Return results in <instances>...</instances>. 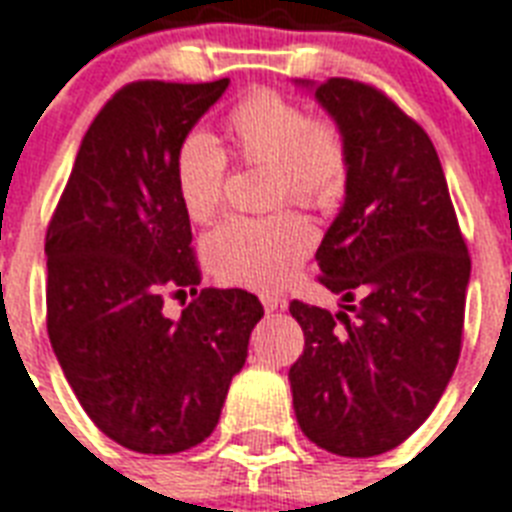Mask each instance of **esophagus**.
<instances>
[{"mask_svg": "<svg viewBox=\"0 0 512 512\" xmlns=\"http://www.w3.org/2000/svg\"><path fill=\"white\" fill-rule=\"evenodd\" d=\"M260 303H263L265 311L273 313L279 311V308H284L287 300H284V295H279V292H263V295H260Z\"/></svg>", "mask_w": 512, "mask_h": 512, "instance_id": "obj_1", "label": "esophagus"}]
</instances>
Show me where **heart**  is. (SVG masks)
I'll return each instance as SVG.
<instances>
[{"instance_id":"heart-1","label":"heart","mask_w":512,"mask_h":512,"mask_svg":"<svg viewBox=\"0 0 512 512\" xmlns=\"http://www.w3.org/2000/svg\"><path fill=\"white\" fill-rule=\"evenodd\" d=\"M233 156L268 167V201L329 207L348 183V143L332 119L308 116L297 100L257 90L225 119ZM228 159L207 132H188L175 151V188L185 215L209 223L223 204ZM313 228L295 212L231 217L204 239L209 271L225 284L271 289L292 279L313 249Z\"/></svg>"}]
</instances>
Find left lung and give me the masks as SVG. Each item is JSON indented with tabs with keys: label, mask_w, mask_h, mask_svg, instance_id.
Here are the masks:
<instances>
[{
	"label": "left lung",
	"mask_w": 512,
	"mask_h": 512,
	"mask_svg": "<svg viewBox=\"0 0 512 512\" xmlns=\"http://www.w3.org/2000/svg\"><path fill=\"white\" fill-rule=\"evenodd\" d=\"M348 143V183L316 260L340 311L292 300L305 350L289 369L313 444L374 457L436 409L462 348L470 257L428 132L380 90L311 84Z\"/></svg>",
	"instance_id": "left-lung-1"
}]
</instances>
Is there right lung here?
<instances>
[{
	"mask_svg": "<svg viewBox=\"0 0 512 512\" xmlns=\"http://www.w3.org/2000/svg\"><path fill=\"white\" fill-rule=\"evenodd\" d=\"M228 90L132 82L84 135L47 228V335L68 385L111 441L177 454L215 430L247 361L263 305L244 289H201L180 320L167 294H196L191 220L175 151Z\"/></svg>",
	"mask_w": 512,
	"mask_h": 512,
	"instance_id": "1",
	"label": "right lung"
}]
</instances>
